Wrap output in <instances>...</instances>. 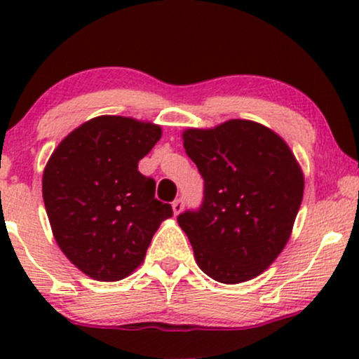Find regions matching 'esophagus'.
I'll use <instances>...</instances> for the list:
<instances>
[{
    "instance_id": "esophagus-1",
    "label": "esophagus",
    "mask_w": 359,
    "mask_h": 359,
    "mask_svg": "<svg viewBox=\"0 0 359 359\" xmlns=\"http://www.w3.org/2000/svg\"><path fill=\"white\" fill-rule=\"evenodd\" d=\"M172 209H174L175 216H179V214L182 212V209H184V201L182 199H175L174 203H172Z\"/></svg>"
}]
</instances>
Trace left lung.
I'll list each match as a JSON object with an SVG mask.
<instances>
[{
    "label": "left lung",
    "mask_w": 359,
    "mask_h": 359,
    "mask_svg": "<svg viewBox=\"0 0 359 359\" xmlns=\"http://www.w3.org/2000/svg\"><path fill=\"white\" fill-rule=\"evenodd\" d=\"M189 158L204 179L199 211L177 221L197 265L221 283L258 277L285 248L304 196V174L270 128L229 119L182 133Z\"/></svg>",
    "instance_id": "left-lung-1"
}]
</instances>
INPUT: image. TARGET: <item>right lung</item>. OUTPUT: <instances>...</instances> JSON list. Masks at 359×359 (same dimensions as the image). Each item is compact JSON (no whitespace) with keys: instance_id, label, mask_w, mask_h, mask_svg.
Instances as JSON below:
<instances>
[{"instance_id":"right-lung-1","label":"right lung","mask_w":359,"mask_h":359,"mask_svg":"<svg viewBox=\"0 0 359 359\" xmlns=\"http://www.w3.org/2000/svg\"><path fill=\"white\" fill-rule=\"evenodd\" d=\"M160 137L154 123L104 114L71 131L48 158L42 194L53 238L88 277L133 273L172 216V205L155 199V180L138 172Z\"/></svg>"}]
</instances>
